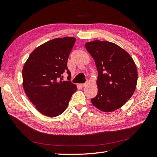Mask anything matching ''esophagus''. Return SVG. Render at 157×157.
Masks as SVG:
<instances>
[{
    "mask_svg": "<svg viewBox=\"0 0 157 157\" xmlns=\"http://www.w3.org/2000/svg\"><path fill=\"white\" fill-rule=\"evenodd\" d=\"M87 84H88V83L86 82V83H82L81 86H82V87H85V86H86L87 85Z\"/></svg>",
    "mask_w": 157,
    "mask_h": 157,
    "instance_id": "obj_1",
    "label": "esophagus"
}]
</instances>
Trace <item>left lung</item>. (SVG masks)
<instances>
[{
	"mask_svg": "<svg viewBox=\"0 0 157 157\" xmlns=\"http://www.w3.org/2000/svg\"><path fill=\"white\" fill-rule=\"evenodd\" d=\"M85 46L98 71V92L92 104L107 113L119 109L136 89L138 74L133 59L122 48L108 41L94 40Z\"/></svg>",
	"mask_w": 157,
	"mask_h": 157,
	"instance_id": "obj_1",
	"label": "left lung"
}]
</instances>
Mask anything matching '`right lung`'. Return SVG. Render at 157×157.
<instances>
[{
	"label": "right lung",
	"mask_w": 157,
	"mask_h": 157,
	"mask_svg": "<svg viewBox=\"0 0 157 157\" xmlns=\"http://www.w3.org/2000/svg\"><path fill=\"white\" fill-rule=\"evenodd\" d=\"M75 38H58L51 40L32 52L22 69L23 87L36 109L48 117H56L66 109L77 86L63 81L67 71L68 57Z\"/></svg>",
	"instance_id": "right-lung-1"
}]
</instances>
